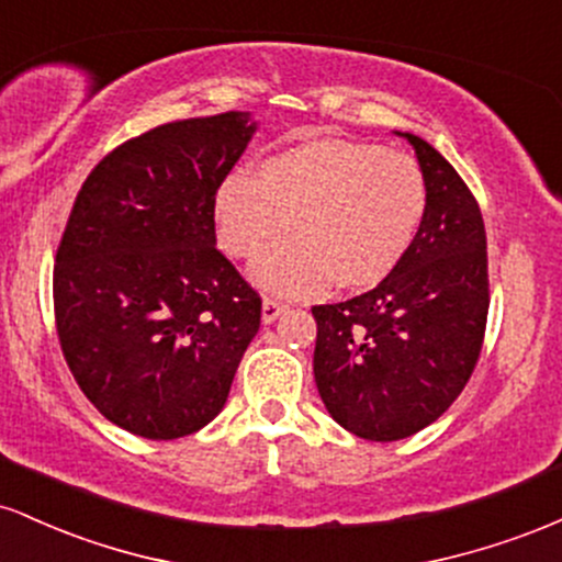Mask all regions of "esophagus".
<instances>
[{
	"label": "esophagus",
	"instance_id": "1",
	"mask_svg": "<svg viewBox=\"0 0 562 562\" xmlns=\"http://www.w3.org/2000/svg\"><path fill=\"white\" fill-rule=\"evenodd\" d=\"M285 303L282 301H277V299H263V303H261V322L263 325H272V322L280 317L282 312H285Z\"/></svg>",
	"mask_w": 562,
	"mask_h": 562
}]
</instances>
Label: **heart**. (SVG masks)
Masks as SVG:
<instances>
[{
	"label": "heart",
	"mask_w": 562,
	"mask_h": 562,
	"mask_svg": "<svg viewBox=\"0 0 562 562\" xmlns=\"http://www.w3.org/2000/svg\"><path fill=\"white\" fill-rule=\"evenodd\" d=\"M428 187L415 158L357 139L319 137L274 153L259 177L232 173L214 200L216 235L250 259L256 285L312 295L327 282L362 290L383 282L415 243Z\"/></svg>",
	"instance_id": "obj_1"
}]
</instances>
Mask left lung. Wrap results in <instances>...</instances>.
Masks as SVG:
<instances>
[{"mask_svg":"<svg viewBox=\"0 0 562 562\" xmlns=\"http://www.w3.org/2000/svg\"><path fill=\"white\" fill-rule=\"evenodd\" d=\"M415 147L428 205L415 243L370 293L314 306V380L348 434L398 441L436 423L479 362L488 314L486 229L473 192L434 145Z\"/></svg>","mask_w":562,"mask_h":562,"instance_id":"8db88e82","label":"left lung"}]
</instances>
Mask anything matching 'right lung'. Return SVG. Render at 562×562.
I'll return each instance as SVG.
<instances>
[{"instance_id":"1","label":"right lung","mask_w":562,"mask_h":562,"mask_svg":"<svg viewBox=\"0 0 562 562\" xmlns=\"http://www.w3.org/2000/svg\"><path fill=\"white\" fill-rule=\"evenodd\" d=\"M256 128L240 111L150 128L76 198L55 259L57 335L83 396L128 434L209 425L259 333V293L214 229L216 190Z\"/></svg>"}]
</instances>
